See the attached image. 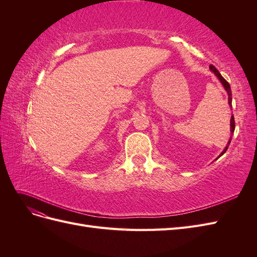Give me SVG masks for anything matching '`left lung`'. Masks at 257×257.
<instances>
[{"label":"left lung","mask_w":257,"mask_h":257,"mask_svg":"<svg viewBox=\"0 0 257 257\" xmlns=\"http://www.w3.org/2000/svg\"><path fill=\"white\" fill-rule=\"evenodd\" d=\"M209 68H210V71H211L212 73H214V75L217 77V78H219V80H220L221 83L223 84L224 89L226 90L227 94H228V104L231 105V90H230V87H229V83L223 78L222 75L219 73V71H217V69H216L213 65H210ZM234 131H235V119H234V115H231V119H230V133H231V135H232V133H234ZM230 141H231V136H230L229 141H228V143H227V146L225 147V149L222 151V153L219 155V157H217V159H219L220 157H222V155H223L225 152H226L227 148H228V146H229V144H230Z\"/></svg>","instance_id":"obj_1"}]
</instances>
